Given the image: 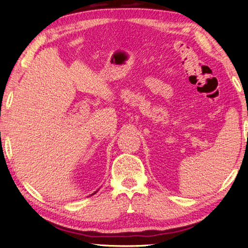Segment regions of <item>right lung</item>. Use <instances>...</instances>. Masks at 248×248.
I'll return each mask as SVG.
<instances>
[{"instance_id": "right-lung-1", "label": "right lung", "mask_w": 248, "mask_h": 248, "mask_svg": "<svg viewBox=\"0 0 248 248\" xmlns=\"http://www.w3.org/2000/svg\"><path fill=\"white\" fill-rule=\"evenodd\" d=\"M94 194H96V191H95V192H94ZM94 194H92V195H94Z\"/></svg>"}]
</instances>
